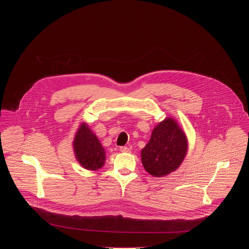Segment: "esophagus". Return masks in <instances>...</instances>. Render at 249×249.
<instances>
[{"mask_svg":"<svg viewBox=\"0 0 249 249\" xmlns=\"http://www.w3.org/2000/svg\"><path fill=\"white\" fill-rule=\"evenodd\" d=\"M120 151H121V152H124V153H128V152H130V149H129L128 147L122 146V147H120Z\"/></svg>","mask_w":249,"mask_h":249,"instance_id":"obj_1","label":"esophagus"}]
</instances>
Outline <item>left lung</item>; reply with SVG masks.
Here are the masks:
<instances>
[{
  "instance_id": "1",
  "label": "left lung",
  "mask_w": 249,
  "mask_h": 249,
  "mask_svg": "<svg viewBox=\"0 0 249 249\" xmlns=\"http://www.w3.org/2000/svg\"><path fill=\"white\" fill-rule=\"evenodd\" d=\"M188 145L184 130L174 118L167 117L153 128L148 143L142 148V164L149 175L155 178L165 177L184 161Z\"/></svg>"
}]
</instances>
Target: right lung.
<instances>
[{"label":"right lung","mask_w":249,"mask_h":249,"mask_svg":"<svg viewBox=\"0 0 249 249\" xmlns=\"http://www.w3.org/2000/svg\"><path fill=\"white\" fill-rule=\"evenodd\" d=\"M72 148L77 162L88 171H98L106 161V151L93 130L85 122L77 129Z\"/></svg>","instance_id":"right-lung-1"}]
</instances>
